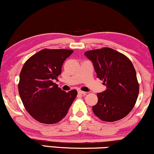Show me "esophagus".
Listing matches in <instances>:
<instances>
[{"instance_id":"esophagus-1","label":"esophagus","mask_w":154,"mask_h":154,"mask_svg":"<svg viewBox=\"0 0 154 154\" xmlns=\"http://www.w3.org/2000/svg\"><path fill=\"white\" fill-rule=\"evenodd\" d=\"M86 92H84V91H78V94H79V95H86Z\"/></svg>"}]
</instances>
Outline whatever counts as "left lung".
<instances>
[{"label": "left lung", "mask_w": 154, "mask_h": 154, "mask_svg": "<svg viewBox=\"0 0 154 154\" xmlns=\"http://www.w3.org/2000/svg\"><path fill=\"white\" fill-rule=\"evenodd\" d=\"M86 57L93 63L97 77L106 90L97 94L94 114L105 122H115L126 116L136 103L139 84L133 64L125 55L109 48L88 51Z\"/></svg>", "instance_id": "left-lung-1"}]
</instances>
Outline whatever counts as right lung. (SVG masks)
<instances>
[{"label": "right lung", "instance_id": "right-lung-1", "mask_svg": "<svg viewBox=\"0 0 154 154\" xmlns=\"http://www.w3.org/2000/svg\"><path fill=\"white\" fill-rule=\"evenodd\" d=\"M72 53L67 49H43L31 56L22 67L19 95L27 112L40 122H59L77 96L76 90L66 93L55 83L63 62Z\"/></svg>", "mask_w": 154, "mask_h": 154}]
</instances>
